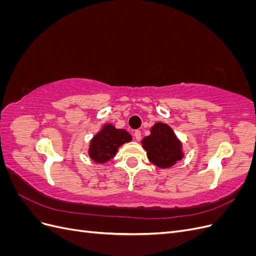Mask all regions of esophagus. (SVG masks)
<instances>
[{
	"mask_svg": "<svg viewBox=\"0 0 256 256\" xmlns=\"http://www.w3.org/2000/svg\"><path fill=\"white\" fill-rule=\"evenodd\" d=\"M134 138H136V140H138V141H140V140H141L142 134H141V131H140V130H134Z\"/></svg>",
	"mask_w": 256,
	"mask_h": 256,
	"instance_id": "esophagus-1",
	"label": "esophagus"
}]
</instances>
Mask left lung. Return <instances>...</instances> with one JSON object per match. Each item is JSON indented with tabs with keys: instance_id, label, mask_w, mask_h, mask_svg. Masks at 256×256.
<instances>
[{
	"instance_id": "obj_1",
	"label": "left lung",
	"mask_w": 256,
	"mask_h": 256,
	"mask_svg": "<svg viewBox=\"0 0 256 256\" xmlns=\"http://www.w3.org/2000/svg\"><path fill=\"white\" fill-rule=\"evenodd\" d=\"M142 145L152 164L162 168L174 166L184 157L182 143L172 128L164 122L154 124L150 134L142 140Z\"/></svg>"
}]
</instances>
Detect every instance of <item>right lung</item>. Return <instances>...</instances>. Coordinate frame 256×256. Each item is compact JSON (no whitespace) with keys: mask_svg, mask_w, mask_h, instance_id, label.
Segmentation results:
<instances>
[{"mask_svg":"<svg viewBox=\"0 0 256 256\" xmlns=\"http://www.w3.org/2000/svg\"><path fill=\"white\" fill-rule=\"evenodd\" d=\"M130 141L131 136L126 130L116 129L109 124L92 138L90 145V157L98 164H104L115 156L122 144Z\"/></svg>","mask_w":256,"mask_h":256,"instance_id":"1","label":"right lung"}]
</instances>
